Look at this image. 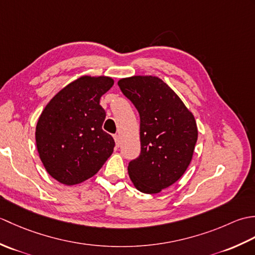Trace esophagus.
<instances>
[{
	"mask_svg": "<svg viewBox=\"0 0 255 255\" xmlns=\"http://www.w3.org/2000/svg\"><path fill=\"white\" fill-rule=\"evenodd\" d=\"M114 139H115V142L117 147H119V144H121V138H119L118 134H114Z\"/></svg>",
	"mask_w": 255,
	"mask_h": 255,
	"instance_id": "34e87169",
	"label": "esophagus"
}]
</instances>
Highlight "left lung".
Here are the masks:
<instances>
[{"instance_id":"obj_1","label":"left lung","mask_w":255,"mask_h":255,"mask_svg":"<svg viewBox=\"0 0 255 255\" xmlns=\"http://www.w3.org/2000/svg\"><path fill=\"white\" fill-rule=\"evenodd\" d=\"M140 116L141 152L128 165L138 191L156 194L185 173L193 159L198 129L193 113L164 81L133 75L118 81Z\"/></svg>"}]
</instances>
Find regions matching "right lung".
Returning a JSON list of instances; mask_svg holds the SVG:
<instances>
[{
	"instance_id": "right-lung-1",
	"label": "right lung",
	"mask_w": 255,
	"mask_h": 255,
	"mask_svg": "<svg viewBox=\"0 0 255 255\" xmlns=\"http://www.w3.org/2000/svg\"><path fill=\"white\" fill-rule=\"evenodd\" d=\"M114 80L82 75L52 97L38 118L36 145L46 171L64 185L95 175L112 155L115 141L102 129L106 113L102 95Z\"/></svg>"
}]
</instances>
